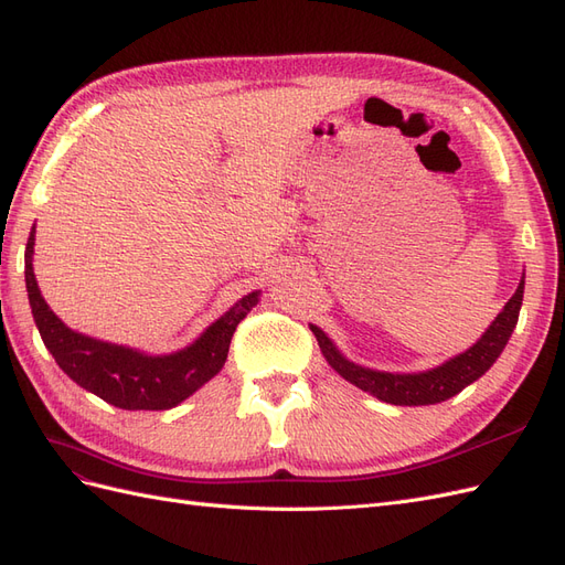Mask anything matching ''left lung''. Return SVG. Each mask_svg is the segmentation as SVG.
<instances>
[{
    "mask_svg": "<svg viewBox=\"0 0 565 565\" xmlns=\"http://www.w3.org/2000/svg\"><path fill=\"white\" fill-rule=\"evenodd\" d=\"M523 280L519 282V289L514 292L504 306V311L494 318V322L486 330V334L476 341V344L450 358L448 363H443L429 372H419V374H391V372H377V370H367L361 365L349 363L344 355H341L332 341L324 337L322 330L313 328L311 330L318 339L322 355L328 358V363L344 377L347 382L355 384L358 388H363L372 396H377L384 403L391 405H434L440 401L452 398L455 393H459L471 382H476L481 374L490 370V365L498 361L502 349L507 347V341L514 332L516 322H519V311H521V301H523Z\"/></svg>",
    "mask_w": 565,
    "mask_h": 565,
    "instance_id": "left-lung-1",
    "label": "left lung"
}]
</instances>
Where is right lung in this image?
<instances>
[{"instance_id":"obj_1","label":"right lung","mask_w":565,"mask_h":565,"mask_svg":"<svg viewBox=\"0 0 565 565\" xmlns=\"http://www.w3.org/2000/svg\"><path fill=\"white\" fill-rule=\"evenodd\" d=\"M32 245L35 228L25 247V287L44 347L67 377L122 409H169L210 382L226 363L235 328L259 301V292L243 297L195 344L179 353L143 355L67 330L40 295L32 273Z\"/></svg>"}]
</instances>
